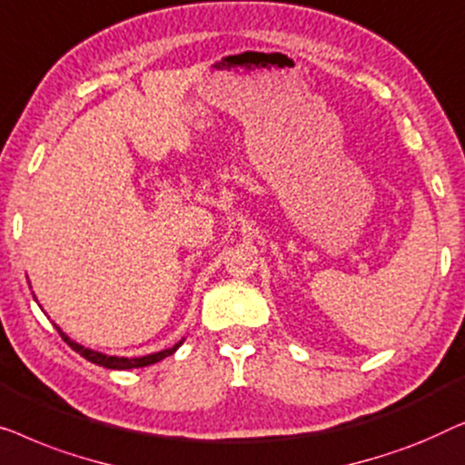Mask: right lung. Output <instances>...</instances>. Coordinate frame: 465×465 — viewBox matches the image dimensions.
<instances>
[{
  "mask_svg": "<svg viewBox=\"0 0 465 465\" xmlns=\"http://www.w3.org/2000/svg\"><path fill=\"white\" fill-rule=\"evenodd\" d=\"M54 326H56V324H54ZM56 331L61 332V337L64 339V343H67L71 350H75L77 354L86 358V361L94 362V364H99V366H104V369H115V371H126V369H141V366H149V364H155V362L164 361L166 356L174 354V351L179 350V348H181V343H183V339H181V341H179V343H174L173 348H168V350H162V351H155V354L141 356V358H120V356H107V354H101V351H94V350H88V348H84V345L75 343V341H71V339H69L67 335H64V332H63L61 329H58V326H56Z\"/></svg>",
  "mask_w": 465,
  "mask_h": 465,
  "instance_id": "add662e5",
  "label": "right lung"
}]
</instances>
